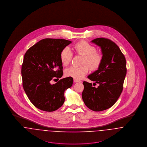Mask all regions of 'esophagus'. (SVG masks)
<instances>
[{
  "label": "esophagus",
  "mask_w": 147,
  "mask_h": 147,
  "mask_svg": "<svg viewBox=\"0 0 147 147\" xmlns=\"http://www.w3.org/2000/svg\"><path fill=\"white\" fill-rule=\"evenodd\" d=\"M74 82H75V83H80L81 82V81L80 80H78V79H74Z\"/></svg>",
  "instance_id": "obj_1"
}]
</instances>
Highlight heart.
I'll return each instance as SVG.
<instances>
[{
    "label": "heart",
    "instance_id": "obj_1",
    "mask_svg": "<svg viewBox=\"0 0 147 147\" xmlns=\"http://www.w3.org/2000/svg\"><path fill=\"white\" fill-rule=\"evenodd\" d=\"M74 51L78 54L84 56L83 64L80 67L71 66L65 70L66 76L75 79H81L88 72L89 68L95 70L99 68L102 61L101 54L96 51V47L86 41H80L73 46ZM72 53L68 47H65L61 51L60 59L63 65H67L71 62ZM88 65V66L87 64Z\"/></svg>",
    "mask_w": 147,
    "mask_h": 147
}]
</instances>
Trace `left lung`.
Masks as SVG:
<instances>
[{"mask_svg": "<svg viewBox=\"0 0 147 147\" xmlns=\"http://www.w3.org/2000/svg\"><path fill=\"white\" fill-rule=\"evenodd\" d=\"M91 42L101 48L102 61L88 78L99 85L96 88L93 84L84 82L82 98L89 109L101 111L114 105L122 92L127 72L126 59L119 47L109 39L97 38Z\"/></svg>", "mask_w": 147, "mask_h": 147, "instance_id": "obj_1", "label": "left lung"}]
</instances>
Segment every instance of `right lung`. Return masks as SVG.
I'll return each mask as SVG.
<instances>
[{"label":"right lung","mask_w":147,"mask_h":147,"mask_svg":"<svg viewBox=\"0 0 147 147\" xmlns=\"http://www.w3.org/2000/svg\"><path fill=\"white\" fill-rule=\"evenodd\" d=\"M71 43L64 39H43L24 55L21 67L23 88L30 102L41 110L51 112L61 107L65 100V90L72 85L71 77L55 84L50 83L63 76L60 54Z\"/></svg>","instance_id":"obj_1"}]
</instances>
